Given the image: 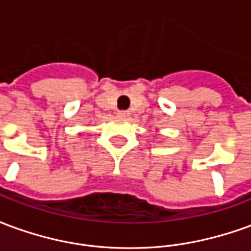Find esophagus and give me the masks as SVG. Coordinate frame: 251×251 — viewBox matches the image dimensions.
I'll return each mask as SVG.
<instances>
[{
	"label": "esophagus",
	"instance_id": "1",
	"mask_svg": "<svg viewBox=\"0 0 251 251\" xmlns=\"http://www.w3.org/2000/svg\"><path fill=\"white\" fill-rule=\"evenodd\" d=\"M118 115H120V117H127V115H129V111H126V110H120V111H118Z\"/></svg>",
	"mask_w": 251,
	"mask_h": 251
}]
</instances>
